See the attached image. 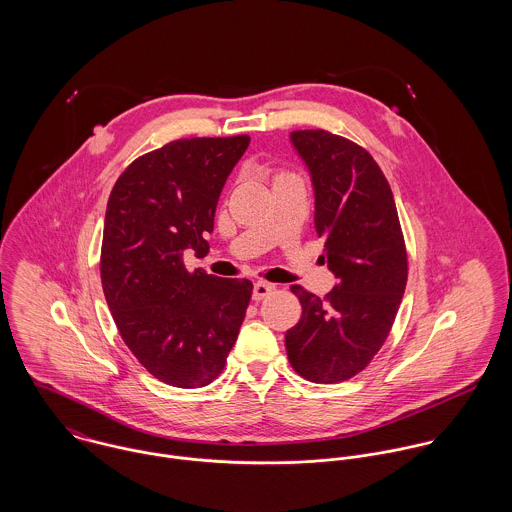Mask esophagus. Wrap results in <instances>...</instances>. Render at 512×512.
<instances>
[{"label": "esophagus", "instance_id": "34e87169", "mask_svg": "<svg viewBox=\"0 0 512 512\" xmlns=\"http://www.w3.org/2000/svg\"><path fill=\"white\" fill-rule=\"evenodd\" d=\"M272 292H274V286H272V284H268V282H256V284H254L252 297H254V301H260V299L268 297Z\"/></svg>", "mask_w": 512, "mask_h": 512}]
</instances>
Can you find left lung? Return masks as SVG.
Returning <instances> with one entry per match:
<instances>
[{
  "instance_id": "1",
  "label": "left lung",
  "mask_w": 512,
  "mask_h": 512,
  "mask_svg": "<svg viewBox=\"0 0 512 512\" xmlns=\"http://www.w3.org/2000/svg\"><path fill=\"white\" fill-rule=\"evenodd\" d=\"M290 142L311 177L321 258L337 284L325 299L292 286L303 313L286 351L297 374L333 384L386 341L406 290V246L390 185L366 149L325 130H297Z\"/></svg>"
}]
</instances>
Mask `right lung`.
<instances>
[{
	"label": "right lung",
	"instance_id": "right-lung-1",
	"mask_svg": "<svg viewBox=\"0 0 512 512\" xmlns=\"http://www.w3.org/2000/svg\"><path fill=\"white\" fill-rule=\"evenodd\" d=\"M248 136L191 138L138 157L116 181L104 219L100 278L136 359L165 384L201 388L224 368L252 297L250 280L185 268L209 254L220 191Z\"/></svg>",
	"mask_w": 512,
	"mask_h": 512
}]
</instances>
